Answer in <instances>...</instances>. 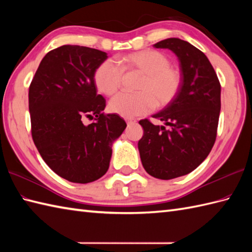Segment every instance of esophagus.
Wrapping results in <instances>:
<instances>
[{"instance_id": "1", "label": "esophagus", "mask_w": 252, "mask_h": 252, "mask_svg": "<svg viewBox=\"0 0 252 252\" xmlns=\"http://www.w3.org/2000/svg\"><path fill=\"white\" fill-rule=\"evenodd\" d=\"M126 123H127V126L134 125V123H136V120H135V119H132V118H126Z\"/></svg>"}]
</instances>
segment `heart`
I'll use <instances>...</instances> for the list:
<instances>
[{
	"instance_id": "b5f03b06",
	"label": "heart",
	"mask_w": 252,
	"mask_h": 252,
	"mask_svg": "<svg viewBox=\"0 0 252 252\" xmlns=\"http://www.w3.org/2000/svg\"><path fill=\"white\" fill-rule=\"evenodd\" d=\"M120 66L105 61L94 73L95 84L100 93L115 94L120 88L123 70L142 74L137 93H119L109 101V109L125 118H134L162 108L178 95L182 77L178 68L170 65L169 58L156 50H142L120 58Z\"/></svg>"
}]
</instances>
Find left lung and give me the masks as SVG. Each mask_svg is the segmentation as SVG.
Masks as SVG:
<instances>
[{
    "mask_svg": "<svg viewBox=\"0 0 252 252\" xmlns=\"http://www.w3.org/2000/svg\"><path fill=\"white\" fill-rule=\"evenodd\" d=\"M154 46L176 55L182 83L175 98L153 115L163 126L140 121L144 135L138 141V152L148 174L171 180L195 170L215 145L221 85L208 57L189 42L169 37Z\"/></svg>",
    "mask_w": 252,
    "mask_h": 252,
    "instance_id": "1",
    "label": "left lung"
}]
</instances>
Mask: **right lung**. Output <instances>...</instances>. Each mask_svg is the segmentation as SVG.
<instances>
[{
	"label": "right lung",
	"instance_id": "right-lung-1",
	"mask_svg": "<svg viewBox=\"0 0 252 252\" xmlns=\"http://www.w3.org/2000/svg\"><path fill=\"white\" fill-rule=\"evenodd\" d=\"M107 53L63 45L41 61L29 88L31 133L45 163L72 183H91L109 168L112 144L126 127L116 114L104 115L94 73ZM96 117L85 126L84 117Z\"/></svg>",
	"mask_w": 252,
	"mask_h": 252
}]
</instances>
